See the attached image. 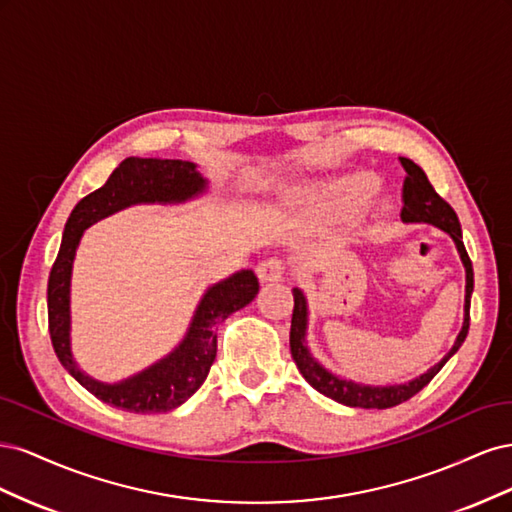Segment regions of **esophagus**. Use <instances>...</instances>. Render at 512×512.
Listing matches in <instances>:
<instances>
[{"instance_id": "34e87169", "label": "esophagus", "mask_w": 512, "mask_h": 512, "mask_svg": "<svg viewBox=\"0 0 512 512\" xmlns=\"http://www.w3.org/2000/svg\"><path fill=\"white\" fill-rule=\"evenodd\" d=\"M256 273L260 277V282H280L286 275V265L280 258H267L256 267Z\"/></svg>"}]
</instances>
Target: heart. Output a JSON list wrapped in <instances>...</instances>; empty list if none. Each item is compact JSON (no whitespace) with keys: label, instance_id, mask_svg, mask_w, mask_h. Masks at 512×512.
I'll list each match as a JSON object with an SVG mask.
<instances>
[{"label":"heart","instance_id":"heart-1","mask_svg":"<svg viewBox=\"0 0 512 512\" xmlns=\"http://www.w3.org/2000/svg\"><path fill=\"white\" fill-rule=\"evenodd\" d=\"M374 192H376L374 181L356 179V181L344 185V188H339L335 192L333 205L342 215H352V213L359 211L371 196H374Z\"/></svg>","mask_w":512,"mask_h":512}]
</instances>
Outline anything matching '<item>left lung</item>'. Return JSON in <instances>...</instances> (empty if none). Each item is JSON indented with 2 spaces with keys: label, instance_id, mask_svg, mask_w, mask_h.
Segmentation results:
<instances>
[{
  "label": "left lung",
  "instance_id": "8db88e82",
  "mask_svg": "<svg viewBox=\"0 0 512 512\" xmlns=\"http://www.w3.org/2000/svg\"><path fill=\"white\" fill-rule=\"evenodd\" d=\"M401 166L406 170V179H404V188H401V220L404 222H425L438 226L440 230L448 232L453 237L457 252L463 260V267H466V316H463V329L457 335V342L451 348L444 359L433 365L427 374L418 376L406 384H395V386H365V384H356L350 380H342L333 376L331 371L324 369L318 361H314V356L309 354L305 346V329H307V303L303 292L299 288H294V309H292V324H290V352L292 359L297 363L299 371L303 378L314 386V389L322 395H327L339 404L352 406V408H365V410H386L404 404L410 397H414L418 391L427 386L433 376L444 367V363L451 359V356L459 350L463 344V339L468 337L470 329V299H472V290H474V271H472V260L466 252V245L461 241V226L457 213L453 207L446 203V200L433 190V185L429 183L425 170L414 164L408 158H399Z\"/></svg>",
  "mask_w": 512,
  "mask_h": 512
}]
</instances>
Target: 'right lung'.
Wrapping results in <instances>:
<instances>
[{"label": "right lung", "mask_w": 512, "mask_h": 512, "mask_svg": "<svg viewBox=\"0 0 512 512\" xmlns=\"http://www.w3.org/2000/svg\"><path fill=\"white\" fill-rule=\"evenodd\" d=\"M207 188L192 162L126 158L100 190L87 194L66 222L64 239L49 275V333L59 363L104 404L134 414L168 412L181 406L205 382L218 352V324L252 303L258 294L254 271H239L207 290L181 346L143 374L119 384L91 380L76 367L70 352V275L83 230L136 203H181Z\"/></svg>", "instance_id": "obj_1"}]
</instances>
